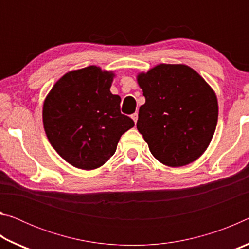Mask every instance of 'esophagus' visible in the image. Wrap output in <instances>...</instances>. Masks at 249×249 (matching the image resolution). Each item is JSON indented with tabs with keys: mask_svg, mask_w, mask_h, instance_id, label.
Masks as SVG:
<instances>
[{
	"mask_svg": "<svg viewBox=\"0 0 249 249\" xmlns=\"http://www.w3.org/2000/svg\"><path fill=\"white\" fill-rule=\"evenodd\" d=\"M132 119H133V121L135 122V123H137V120H138V114H137V113H134V114H132Z\"/></svg>",
	"mask_w": 249,
	"mask_h": 249,
	"instance_id": "obj_1",
	"label": "esophagus"
}]
</instances>
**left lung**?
<instances>
[{
	"mask_svg": "<svg viewBox=\"0 0 249 249\" xmlns=\"http://www.w3.org/2000/svg\"><path fill=\"white\" fill-rule=\"evenodd\" d=\"M137 82L146 99L137 129L150 153L169 167L195 161L216 128L218 105L212 88L185 65H158L138 74Z\"/></svg>",
	"mask_w": 249,
	"mask_h": 249,
	"instance_id": "1",
	"label": "left lung"
}]
</instances>
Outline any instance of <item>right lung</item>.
Instances as JSON below:
<instances>
[{
  "instance_id": "add662e5",
  "label": "right lung",
  "mask_w": 249,
  "mask_h": 249,
  "mask_svg": "<svg viewBox=\"0 0 249 249\" xmlns=\"http://www.w3.org/2000/svg\"><path fill=\"white\" fill-rule=\"evenodd\" d=\"M114 73L96 66L70 71L54 83L43 107L48 141L67 162L84 170L103 166L114 155L134 121L121 113L112 94Z\"/></svg>"
}]
</instances>
